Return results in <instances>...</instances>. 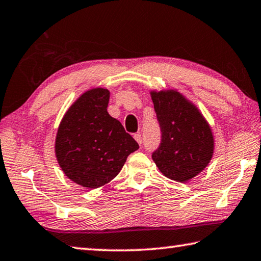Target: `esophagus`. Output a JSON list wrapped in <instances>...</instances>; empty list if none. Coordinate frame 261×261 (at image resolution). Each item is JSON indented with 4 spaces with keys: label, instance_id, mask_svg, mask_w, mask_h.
Returning a JSON list of instances; mask_svg holds the SVG:
<instances>
[{
    "label": "esophagus",
    "instance_id": "34e87169",
    "mask_svg": "<svg viewBox=\"0 0 261 261\" xmlns=\"http://www.w3.org/2000/svg\"><path fill=\"white\" fill-rule=\"evenodd\" d=\"M134 138L136 139V141H137V143H138L139 145H141V143H143V137H141L140 134H135Z\"/></svg>",
    "mask_w": 261,
    "mask_h": 261
}]
</instances>
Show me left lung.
Segmentation results:
<instances>
[{
    "mask_svg": "<svg viewBox=\"0 0 261 261\" xmlns=\"http://www.w3.org/2000/svg\"><path fill=\"white\" fill-rule=\"evenodd\" d=\"M161 129V144L152 154L166 177L185 183L208 166L214 153L211 125L200 110L176 90L151 91Z\"/></svg>",
    "mask_w": 261,
    "mask_h": 261,
    "instance_id": "left-lung-1",
    "label": "left lung"
}]
</instances>
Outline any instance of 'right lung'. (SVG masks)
I'll list each match as a JSON object with an SVG mask.
<instances>
[{"instance_id": "add662e5", "label": "right lung", "mask_w": 261, "mask_h": 261, "mask_svg": "<svg viewBox=\"0 0 261 261\" xmlns=\"http://www.w3.org/2000/svg\"><path fill=\"white\" fill-rule=\"evenodd\" d=\"M110 92L91 88L64 114L55 139V155L62 171L78 185L96 189L120 173L126 158L139 145L120 121L107 112Z\"/></svg>"}]
</instances>
